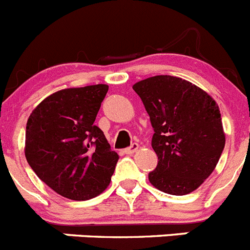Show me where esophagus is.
<instances>
[{
  "mask_svg": "<svg viewBox=\"0 0 250 250\" xmlns=\"http://www.w3.org/2000/svg\"><path fill=\"white\" fill-rule=\"evenodd\" d=\"M138 149H139V145L136 144V143H134L131 146L126 147V149H124V152H125L126 155H131V154H134V152H135Z\"/></svg>",
  "mask_w": 250,
  "mask_h": 250,
  "instance_id": "obj_1",
  "label": "esophagus"
}]
</instances>
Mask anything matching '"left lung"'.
<instances>
[{
	"label": "left lung",
	"mask_w": 250,
	"mask_h": 250,
	"mask_svg": "<svg viewBox=\"0 0 250 250\" xmlns=\"http://www.w3.org/2000/svg\"><path fill=\"white\" fill-rule=\"evenodd\" d=\"M132 89L154 129L158 165L149 182L171 195L191 193L213 173L224 150L219 107L204 90L169 75L141 80Z\"/></svg>",
	"instance_id": "1"
}]
</instances>
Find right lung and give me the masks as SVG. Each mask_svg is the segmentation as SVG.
<instances>
[{"label":"right lung","mask_w":250,"mask_h":250,"mask_svg":"<svg viewBox=\"0 0 250 250\" xmlns=\"http://www.w3.org/2000/svg\"><path fill=\"white\" fill-rule=\"evenodd\" d=\"M109 86L60 90L36 106L26 125L25 155L36 175L71 200L98 196L119 160L95 125Z\"/></svg>","instance_id":"1"}]
</instances>
